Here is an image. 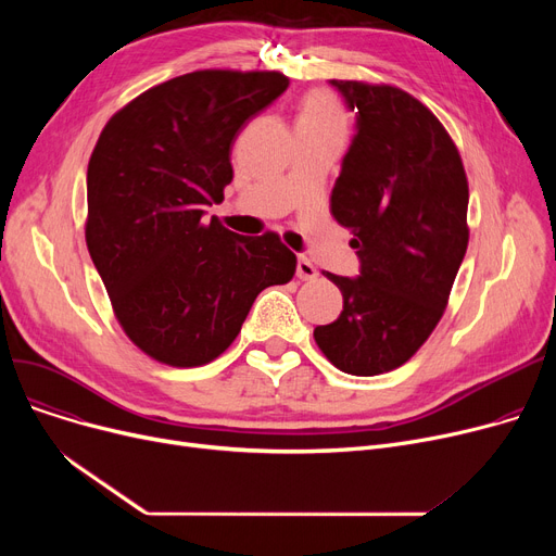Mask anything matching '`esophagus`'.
<instances>
[{"label":"esophagus","mask_w":556,"mask_h":556,"mask_svg":"<svg viewBox=\"0 0 556 556\" xmlns=\"http://www.w3.org/2000/svg\"><path fill=\"white\" fill-rule=\"evenodd\" d=\"M298 277H300L302 281H311V279L317 277L315 266H313V263H311L306 256H300V258H298Z\"/></svg>","instance_id":"34e87169"}]
</instances>
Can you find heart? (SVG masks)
<instances>
[{
    "instance_id": "b5f03b06",
    "label": "heart",
    "mask_w": 556,
    "mask_h": 556,
    "mask_svg": "<svg viewBox=\"0 0 556 556\" xmlns=\"http://www.w3.org/2000/svg\"><path fill=\"white\" fill-rule=\"evenodd\" d=\"M298 126H313V128H333L342 130L346 126V114L340 99L327 90V87H315L306 92L300 103Z\"/></svg>"
}]
</instances>
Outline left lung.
<instances>
[{
  "mask_svg": "<svg viewBox=\"0 0 556 556\" xmlns=\"http://www.w3.org/2000/svg\"><path fill=\"white\" fill-rule=\"evenodd\" d=\"M358 110V132L331 193L354 233L361 277L325 273L342 313L313 338L344 374L376 376L410 361L440 323L469 245V180L442 122L396 85L331 80Z\"/></svg>",
  "mask_w": 556,
  "mask_h": 556,
  "instance_id": "left-lung-1",
  "label": "left lung"
}]
</instances>
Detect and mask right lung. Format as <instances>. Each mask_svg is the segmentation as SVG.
Here are the masks:
<instances>
[{"mask_svg": "<svg viewBox=\"0 0 556 556\" xmlns=\"http://www.w3.org/2000/svg\"><path fill=\"white\" fill-rule=\"evenodd\" d=\"M288 87L281 72L200 70L116 110L87 164L85 243L116 323L146 356L200 367L237 340L298 256L279 233H233L204 207L231 182V143Z\"/></svg>", "mask_w": 556, "mask_h": 556, "instance_id": "right-lung-1", "label": "right lung"}]
</instances>
